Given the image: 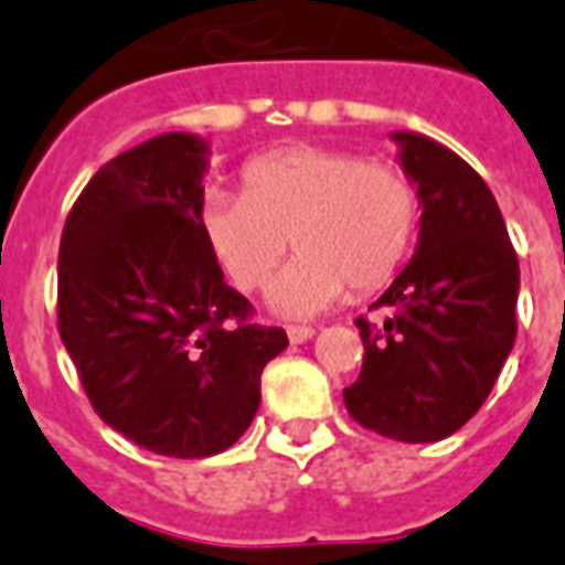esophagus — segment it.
<instances>
[{"instance_id":"1","label":"esophagus","mask_w":565,"mask_h":565,"mask_svg":"<svg viewBox=\"0 0 565 565\" xmlns=\"http://www.w3.org/2000/svg\"><path fill=\"white\" fill-rule=\"evenodd\" d=\"M315 335L312 327H288V342L291 344H303Z\"/></svg>"}]
</instances>
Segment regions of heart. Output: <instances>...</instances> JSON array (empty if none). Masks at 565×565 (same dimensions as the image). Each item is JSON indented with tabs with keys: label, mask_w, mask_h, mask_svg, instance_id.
I'll return each instance as SVG.
<instances>
[{
	"label": "heart",
	"mask_w": 565,
	"mask_h": 565,
	"mask_svg": "<svg viewBox=\"0 0 565 565\" xmlns=\"http://www.w3.org/2000/svg\"><path fill=\"white\" fill-rule=\"evenodd\" d=\"M244 191L209 188L200 205L205 247L242 291L268 286L288 250L297 259L270 288L282 318L371 291L404 265L418 223L415 182L392 161L332 147H282L244 164Z\"/></svg>",
	"instance_id": "b5f03b06"
}]
</instances>
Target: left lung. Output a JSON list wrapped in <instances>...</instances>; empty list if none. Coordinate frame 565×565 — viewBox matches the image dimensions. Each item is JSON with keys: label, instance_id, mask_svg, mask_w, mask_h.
<instances>
[{"label": "left lung", "instance_id": "1", "mask_svg": "<svg viewBox=\"0 0 565 565\" xmlns=\"http://www.w3.org/2000/svg\"><path fill=\"white\" fill-rule=\"evenodd\" d=\"M392 141L418 191V242L374 303L392 309L383 327L356 321L365 360L344 406L388 439L439 441L483 406L513 351L519 259L469 161L427 135Z\"/></svg>", "mask_w": 565, "mask_h": 565}]
</instances>
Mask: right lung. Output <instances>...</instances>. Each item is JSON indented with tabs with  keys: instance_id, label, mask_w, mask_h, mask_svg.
I'll use <instances>...</instances> for the list:
<instances>
[{
	"instance_id": "obj_1",
	"label": "right lung",
	"mask_w": 565,
	"mask_h": 565,
	"mask_svg": "<svg viewBox=\"0 0 565 565\" xmlns=\"http://www.w3.org/2000/svg\"><path fill=\"white\" fill-rule=\"evenodd\" d=\"M209 141L164 132L96 170L58 250V330L90 404L135 445L179 460L242 439L286 330L244 323L200 230ZM235 317L238 328L226 324Z\"/></svg>"
}]
</instances>
